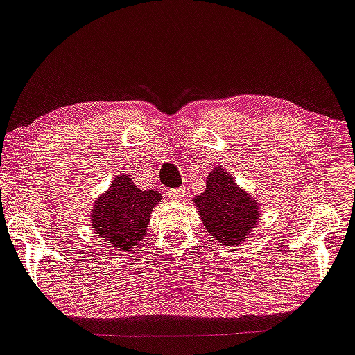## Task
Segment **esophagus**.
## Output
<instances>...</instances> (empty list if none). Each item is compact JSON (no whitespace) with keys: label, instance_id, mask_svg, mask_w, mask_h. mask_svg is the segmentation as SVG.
<instances>
[{"label":"esophagus","instance_id":"esophagus-1","mask_svg":"<svg viewBox=\"0 0 355 355\" xmlns=\"http://www.w3.org/2000/svg\"><path fill=\"white\" fill-rule=\"evenodd\" d=\"M168 196L173 200H182L187 196V191H185V189H175V190L168 191Z\"/></svg>","mask_w":355,"mask_h":355}]
</instances>
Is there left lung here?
<instances>
[{
  "label": "left lung",
  "mask_w": 355,
  "mask_h": 355,
  "mask_svg": "<svg viewBox=\"0 0 355 355\" xmlns=\"http://www.w3.org/2000/svg\"><path fill=\"white\" fill-rule=\"evenodd\" d=\"M193 202L207 232L223 245L244 243L258 224V202L220 166H215L207 176L204 193L195 196Z\"/></svg>",
  "instance_id": "8db88e82"
}]
</instances>
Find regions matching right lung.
<instances>
[{
	"label": "right lung",
	"instance_id": "right-lung-1",
	"mask_svg": "<svg viewBox=\"0 0 355 355\" xmlns=\"http://www.w3.org/2000/svg\"><path fill=\"white\" fill-rule=\"evenodd\" d=\"M162 200L156 190H139L130 176L117 175L92 207V230L112 249L130 252L146 235L151 211Z\"/></svg>",
	"mask_w": 355,
	"mask_h": 355
}]
</instances>
